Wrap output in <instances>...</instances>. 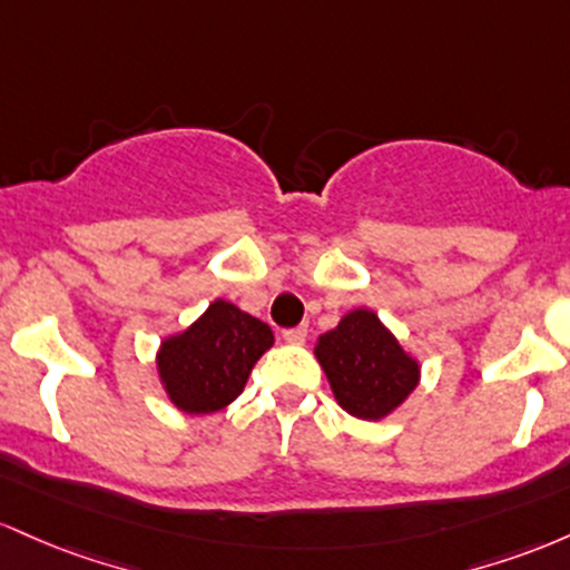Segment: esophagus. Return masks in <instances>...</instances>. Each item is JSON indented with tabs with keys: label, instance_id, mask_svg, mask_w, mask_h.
<instances>
[{
	"label": "esophagus",
	"instance_id": "esophagus-1",
	"mask_svg": "<svg viewBox=\"0 0 570 570\" xmlns=\"http://www.w3.org/2000/svg\"><path fill=\"white\" fill-rule=\"evenodd\" d=\"M283 338L287 344H304L306 342V325H296V328L283 331Z\"/></svg>",
	"mask_w": 570,
	"mask_h": 570
}]
</instances>
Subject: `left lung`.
I'll use <instances>...</instances> for the list:
<instances>
[{
	"mask_svg": "<svg viewBox=\"0 0 570 570\" xmlns=\"http://www.w3.org/2000/svg\"><path fill=\"white\" fill-rule=\"evenodd\" d=\"M315 355L342 409L361 420L393 412L417 385L420 368L368 309H355L320 336Z\"/></svg>",
	"mask_w": 570,
	"mask_h": 570,
	"instance_id": "left-lung-1",
	"label": "left lung"
}]
</instances>
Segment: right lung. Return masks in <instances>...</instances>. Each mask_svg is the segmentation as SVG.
<instances>
[{"mask_svg":"<svg viewBox=\"0 0 570 570\" xmlns=\"http://www.w3.org/2000/svg\"><path fill=\"white\" fill-rule=\"evenodd\" d=\"M274 344L266 323L228 302L209 309L180 336L166 338L158 371L166 393L190 414H209L232 404L261 355Z\"/></svg>","mask_w":570,"mask_h":570,"instance_id":"obj_1","label":"right lung"}]
</instances>
